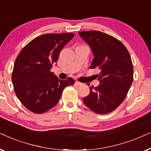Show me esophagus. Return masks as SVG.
I'll return each instance as SVG.
<instances>
[{"mask_svg": "<svg viewBox=\"0 0 151 151\" xmlns=\"http://www.w3.org/2000/svg\"><path fill=\"white\" fill-rule=\"evenodd\" d=\"M75 84H76V85H77V86H80V85H82V83H81V82H78V81H76Z\"/></svg>", "mask_w": 151, "mask_h": 151, "instance_id": "34e87169", "label": "esophagus"}]
</instances>
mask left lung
<instances>
[{"mask_svg":"<svg viewBox=\"0 0 151 151\" xmlns=\"http://www.w3.org/2000/svg\"><path fill=\"white\" fill-rule=\"evenodd\" d=\"M80 36L89 45L93 53L91 69L98 68L100 84L90 87L83 102L98 114L112 112L124 100L133 80L131 55L120 41L98 31L80 32Z\"/></svg>","mask_w":151,"mask_h":151,"instance_id":"obj_1","label":"left lung"}]
</instances>
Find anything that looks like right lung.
Wrapping results in <instances>:
<instances>
[{"label":"right lung","mask_w":151,"mask_h":151,"mask_svg":"<svg viewBox=\"0 0 151 151\" xmlns=\"http://www.w3.org/2000/svg\"><path fill=\"white\" fill-rule=\"evenodd\" d=\"M73 33L46 34L34 38L20 51L12 75L14 91L28 110L43 113L52 109L65 87L75 83L71 78L60 80L51 71Z\"/></svg>","instance_id":"1"}]
</instances>
